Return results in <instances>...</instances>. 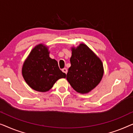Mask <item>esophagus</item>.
<instances>
[{
  "mask_svg": "<svg viewBox=\"0 0 133 133\" xmlns=\"http://www.w3.org/2000/svg\"><path fill=\"white\" fill-rule=\"evenodd\" d=\"M62 71H63V72H64V73H65V74H67V69L66 68L63 69H62Z\"/></svg>",
  "mask_w": 133,
  "mask_h": 133,
  "instance_id": "obj_1",
  "label": "esophagus"
}]
</instances>
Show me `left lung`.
<instances>
[{
    "instance_id": "obj_1",
    "label": "left lung",
    "mask_w": 133,
    "mask_h": 133,
    "mask_svg": "<svg viewBox=\"0 0 133 133\" xmlns=\"http://www.w3.org/2000/svg\"><path fill=\"white\" fill-rule=\"evenodd\" d=\"M71 50V66L68 69L66 79L78 93H89L99 84L103 76L102 61L84 43L76 48L72 47Z\"/></svg>"
}]
</instances>
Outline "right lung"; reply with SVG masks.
I'll return each mask as SVG.
<instances>
[{
    "label": "right lung",
    "instance_id": "1",
    "mask_svg": "<svg viewBox=\"0 0 133 133\" xmlns=\"http://www.w3.org/2000/svg\"><path fill=\"white\" fill-rule=\"evenodd\" d=\"M48 46L37 44L31 50L22 69L23 77L31 89L46 92L56 81L66 75L59 69L58 62L49 57Z\"/></svg>",
    "mask_w": 133,
    "mask_h": 133
}]
</instances>
